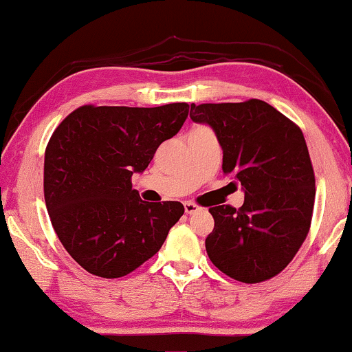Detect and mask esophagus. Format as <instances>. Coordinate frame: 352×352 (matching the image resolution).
<instances>
[{
  "label": "esophagus",
  "instance_id": "34e87169",
  "mask_svg": "<svg viewBox=\"0 0 352 352\" xmlns=\"http://www.w3.org/2000/svg\"><path fill=\"white\" fill-rule=\"evenodd\" d=\"M197 210H201V207L197 206L196 202H191V201L185 202V212H186V214H196Z\"/></svg>",
  "mask_w": 352,
  "mask_h": 352
}]
</instances>
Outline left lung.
I'll return each mask as SVG.
<instances>
[{"label":"left lung","mask_w":352,"mask_h":352,"mask_svg":"<svg viewBox=\"0 0 352 352\" xmlns=\"http://www.w3.org/2000/svg\"><path fill=\"white\" fill-rule=\"evenodd\" d=\"M190 116L217 133L225 175L244 186L239 209L215 206L206 250L221 273L245 284L274 277L309 232L316 178L301 129L258 98L191 103Z\"/></svg>","instance_id":"8db88e82"}]
</instances>
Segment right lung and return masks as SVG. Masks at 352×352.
I'll return each mask as SVG.
<instances>
[{
  "instance_id": "obj_1",
  "label": "right lung",
  "mask_w": 352,
  "mask_h": 352,
  "mask_svg": "<svg viewBox=\"0 0 352 352\" xmlns=\"http://www.w3.org/2000/svg\"><path fill=\"white\" fill-rule=\"evenodd\" d=\"M190 105H82L49 138L44 201L58 239L87 273L122 277L157 254L185 212L182 202L142 201L132 190L164 140L180 131Z\"/></svg>"
}]
</instances>
